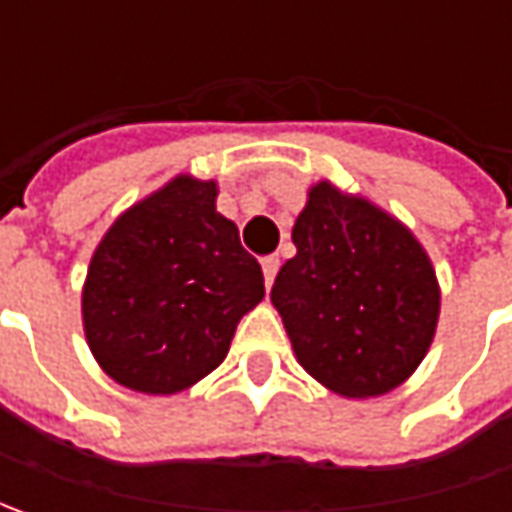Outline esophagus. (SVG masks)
Returning a JSON list of instances; mask_svg holds the SVG:
<instances>
[{"instance_id": "obj_1", "label": "esophagus", "mask_w": 512, "mask_h": 512, "mask_svg": "<svg viewBox=\"0 0 512 512\" xmlns=\"http://www.w3.org/2000/svg\"><path fill=\"white\" fill-rule=\"evenodd\" d=\"M262 273H265V285H273L276 273H279V256H265L262 259Z\"/></svg>"}]
</instances>
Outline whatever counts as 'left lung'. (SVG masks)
<instances>
[{"instance_id": "8db88e82", "label": "left lung", "mask_w": 512, "mask_h": 512, "mask_svg": "<svg viewBox=\"0 0 512 512\" xmlns=\"http://www.w3.org/2000/svg\"><path fill=\"white\" fill-rule=\"evenodd\" d=\"M293 245L270 299L299 364L347 399L399 387L433 342L442 299L416 236L382 207L319 182Z\"/></svg>"}]
</instances>
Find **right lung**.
<instances>
[{
    "instance_id": "add662e5",
    "label": "right lung",
    "mask_w": 512,
    "mask_h": 512,
    "mask_svg": "<svg viewBox=\"0 0 512 512\" xmlns=\"http://www.w3.org/2000/svg\"><path fill=\"white\" fill-rule=\"evenodd\" d=\"M216 193V182L176 176L125 210L96 247L82 319L113 382L153 396L196 384L265 299L262 267L216 210Z\"/></svg>"
}]
</instances>
